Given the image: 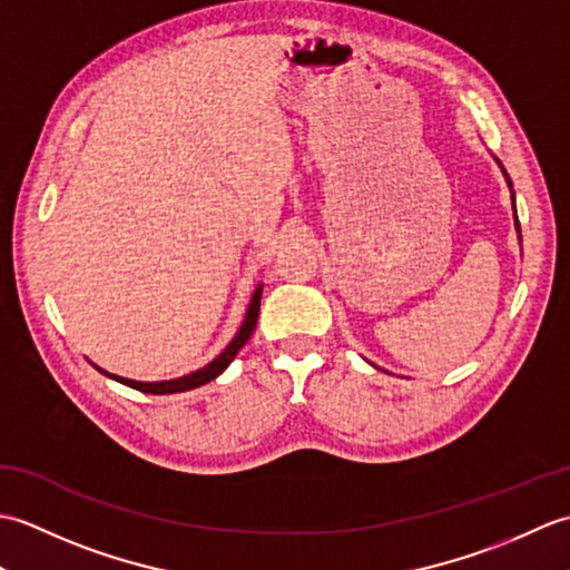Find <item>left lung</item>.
I'll use <instances>...</instances> for the list:
<instances>
[{
    "mask_svg": "<svg viewBox=\"0 0 570 570\" xmlns=\"http://www.w3.org/2000/svg\"><path fill=\"white\" fill-rule=\"evenodd\" d=\"M500 164V168H502V174H504V178H507V186H510V190H512V180H510V176H507V171H504V166H502V161L500 159H494ZM512 208H514V227H517V235H519V242H522V229H519V220H517V205H514V190H512Z\"/></svg>",
    "mask_w": 570,
    "mask_h": 570,
    "instance_id": "obj_1",
    "label": "left lung"
}]
</instances>
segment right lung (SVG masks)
I'll list each match as a JSON object with an SVG mask.
<instances>
[{
    "mask_svg": "<svg viewBox=\"0 0 570 570\" xmlns=\"http://www.w3.org/2000/svg\"><path fill=\"white\" fill-rule=\"evenodd\" d=\"M259 304H262V284L254 288V294L249 298V306H247V313H245V321H242L239 331L235 333L233 341H229V345L223 350L220 355H217L213 362H208V365L190 372V374H184V377H176V380H164V382H137V380H127V377H119V374H110L105 372L102 367L95 365V370L102 372L105 377H110L119 384L125 386H131V390H139L144 394H176V392H188V390H196V386H203L213 382L215 377H220V374L227 370L229 362L235 360V355L239 353L242 347H245V343L252 337L254 328H257V318H259Z\"/></svg>",
    "mask_w": 570,
    "mask_h": 570,
    "instance_id": "1",
    "label": "right lung"
}]
</instances>
